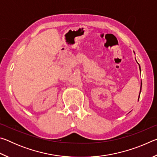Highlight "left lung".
Here are the masks:
<instances>
[{
  "label": "left lung",
  "instance_id": "obj_1",
  "mask_svg": "<svg viewBox=\"0 0 157 157\" xmlns=\"http://www.w3.org/2000/svg\"><path fill=\"white\" fill-rule=\"evenodd\" d=\"M139 68H140V65H139ZM141 85H142V83H141ZM140 90H141V86H140Z\"/></svg>",
  "mask_w": 157,
  "mask_h": 157
}]
</instances>
